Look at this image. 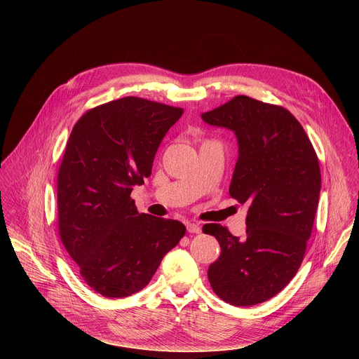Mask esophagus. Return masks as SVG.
<instances>
[{
  "mask_svg": "<svg viewBox=\"0 0 359 359\" xmlns=\"http://www.w3.org/2000/svg\"><path fill=\"white\" fill-rule=\"evenodd\" d=\"M186 229H187V231L192 233V234H199L201 233V225L194 224V222H187Z\"/></svg>",
  "mask_w": 359,
  "mask_h": 359,
  "instance_id": "1",
  "label": "esophagus"
}]
</instances>
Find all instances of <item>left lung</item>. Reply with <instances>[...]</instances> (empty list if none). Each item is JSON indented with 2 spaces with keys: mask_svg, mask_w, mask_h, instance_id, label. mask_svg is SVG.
Wrapping results in <instances>:
<instances>
[{
  "mask_svg": "<svg viewBox=\"0 0 359 359\" xmlns=\"http://www.w3.org/2000/svg\"><path fill=\"white\" fill-rule=\"evenodd\" d=\"M201 116L236 134L229 192L249 206L246 237L203 225L221 248L208 279L225 303L255 306L284 290L304 259L322 187L318 158L304 128L282 106L236 96Z\"/></svg>",
  "mask_w": 359,
  "mask_h": 359,
  "instance_id": "1",
  "label": "left lung"
}]
</instances>
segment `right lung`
Listing matches in <instances>:
<instances>
[{"label": "right lung", "mask_w": 359, "mask_h": 359, "mask_svg": "<svg viewBox=\"0 0 359 359\" xmlns=\"http://www.w3.org/2000/svg\"><path fill=\"white\" fill-rule=\"evenodd\" d=\"M182 115L180 107L129 96L87 110L71 130L58 172L60 237L103 297L141 291L186 233L180 221L140 214L130 198Z\"/></svg>", "instance_id": "right-lung-1"}]
</instances>
